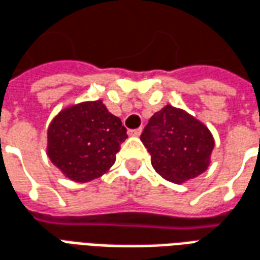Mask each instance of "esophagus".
<instances>
[{
	"label": "esophagus",
	"instance_id": "1",
	"mask_svg": "<svg viewBox=\"0 0 260 260\" xmlns=\"http://www.w3.org/2000/svg\"><path fill=\"white\" fill-rule=\"evenodd\" d=\"M142 134V128H138V129H131L129 135L131 136H139Z\"/></svg>",
	"mask_w": 260,
	"mask_h": 260
}]
</instances>
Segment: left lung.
<instances>
[{"mask_svg":"<svg viewBox=\"0 0 260 260\" xmlns=\"http://www.w3.org/2000/svg\"><path fill=\"white\" fill-rule=\"evenodd\" d=\"M141 141L150 153L153 169L175 184L205 173L214 147L206 125L173 106H166L149 119Z\"/></svg>","mask_w":260,"mask_h":260,"instance_id":"8db88e82","label":"left lung"}]
</instances>
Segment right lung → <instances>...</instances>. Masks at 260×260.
<instances>
[{
	"label": "right lung",
	"instance_id": "add662e5",
	"mask_svg": "<svg viewBox=\"0 0 260 260\" xmlns=\"http://www.w3.org/2000/svg\"><path fill=\"white\" fill-rule=\"evenodd\" d=\"M126 138L121 119L108 113L102 100L79 103L51 121L47 154L69 180L87 182L107 173Z\"/></svg>",
	"mask_w": 260,
	"mask_h": 260
}]
</instances>
